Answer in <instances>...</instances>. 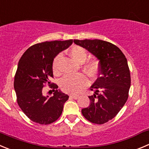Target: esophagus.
<instances>
[{
	"label": "esophagus",
	"mask_w": 149,
	"mask_h": 149,
	"mask_svg": "<svg viewBox=\"0 0 149 149\" xmlns=\"http://www.w3.org/2000/svg\"><path fill=\"white\" fill-rule=\"evenodd\" d=\"M70 97L71 98H73V99H78L79 98V95H70Z\"/></svg>",
	"instance_id": "1"
}]
</instances>
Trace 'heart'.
Instances as JSON below:
<instances>
[{
	"label": "heart",
	"instance_id": "1",
	"mask_svg": "<svg viewBox=\"0 0 149 149\" xmlns=\"http://www.w3.org/2000/svg\"><path fill=\"white\" fill-rule=\"evenodd\" d=\"M70 54L72 57L79 62H83L87 58V51L80 46H73L70 49ZM61 54H58L53 61L52 70L55 75L60 73L59 60ZM99 62L97 59H90L84 65V70L90 76H95L99 71ZM89 80L87 76L83 73L74 75H66L60 80V87L64 92L69 93H79L88 84Z\"/></svg>",
	"mask_w": 149,
	"mask_h": 149
}]
</instances>
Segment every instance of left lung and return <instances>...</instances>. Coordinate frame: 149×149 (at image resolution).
<instances>
[{
	"label": "left lung",
	"mask_w": 149,
	"mask_h": 149,
	"mask_svg": "<svg viewBox=\"0 0 149 149\" xmlns=\"http://www.w3.org/2000/svg\"><path fill=\"white\" fill-rule=\"evenodd\" d=\"M99 60V77L90 87L95 93L90 106L81 109L83 116L91 123L104 124L115 118L126 104L131 86L127 59L120 48L101 40H74Z\"/></svg>",
	"instance_id": "left-lung-1"
}]
</instances>
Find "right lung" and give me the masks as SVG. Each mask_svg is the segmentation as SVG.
<instances>
[{"instance_id": "1", "label": "right lung", "mask_w": 149, "mask_h": 149, "mask_svg": "<svg viewBox=\"0 0 149 149\" xmlns=\"http://www.w3.org/2000/svg\"><path fill=\"white\" fill-rule=\"evenodd\" d=\"M73 40L37 43L28 48L19 60L15 76L14 87L17 101L30 120L40 124H50L59 118L68 96L58 86L50 81L54 77L52 64L59 53L71 45ZM48 84L54 92L45 97L42 88Z\"/></svg>"}]
</instances>
